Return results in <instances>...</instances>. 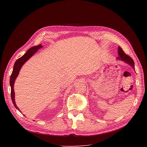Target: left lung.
I'll use <instances>...</instances> for the list:
<instances>
[{
    "label": "left lung",
    "instance_id": "obj_1",
    "mask_svg": "<svg viewBox=\"0 0 147 147\" xmlns=\"http://www.w3.org/2000/svg\"><path fill=\"white\" fill-rule=\"evenodd\" d=\"M117 59L121 60V61L125 63L130 65L135 71L134 62L133 60L129 56L125 54L120 47H118V56L117 57Z\"/></svg>",
    "mask_w": 147,
    "mask_h": 147
}]
</instances>
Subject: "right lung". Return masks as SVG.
Returning a JSON list of instances; mask_svg holds the SVG:
<instances>
[{
  "label": "right lung",
  "mask_w": 147,
  "mask_h": 147,
  "mask_svg": "<svg viewBox=\"0 0 147 147\" xmlns=\"http://www.w3.org/2000/svg\"><path fill=\"white\" fill-rule=\"evenodd\" d=\"M42 47H43V46H42L41 44L37 45V46L32 47V48H30L22 57H21L20 58L18 59L16 61L15 63H14V65L13 67V70L12 73H11L10 78V85L11 87V100H12V102H13V103L14 105V107L20 112H21V111L17 107L16 104V102H15V93H14V82L19 74L21 68L22 67V66L24 65L25 63L28 60H29L37 52V51L38 49L42 48Z\"/></svg>",
  "instance_id": "1"
}]
</instances>
